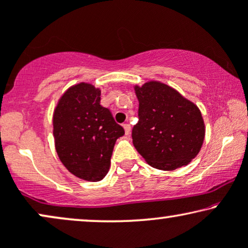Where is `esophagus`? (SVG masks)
I'll list each match as a JSON object with an SVG mask.
<instances>
[{"instance_id": "34e87169", "label": "esophagus", "mask_w": 248, "mask_h": 248, "mask_svg": "<svg viewBox=\"0 0 248 248\" xmlns=\"http://www.w3.org/2000/svg\"><path fill=\"white\" fill-rule=\"evenodd\" d=\"M124 134L129 135L130 134V126H129V124H124Z\"/></svg>"}]
</instances>
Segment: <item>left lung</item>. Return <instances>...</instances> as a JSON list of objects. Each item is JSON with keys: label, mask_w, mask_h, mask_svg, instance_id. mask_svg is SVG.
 <instances>
[{"label": "left lung", "mask_w": 248, "mask_h": 248, "mask_svg": "<svg viewBox=\"0 0 248 248\" xmlns=\"http://www.w3.org/2000/svg\"><path fill=\"white\" fill-rule=\"evenodd\" d=\"M139 122L133 143L145 161L161 170L186 166L198 155L205 139L202 112L174 88L159 81L135 86Z\"/></svg>", "instance_id": "1"}]
</instances>
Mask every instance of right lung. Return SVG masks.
Segmentation results:
<instances>
[{
  "label": "right lung",
  "instance_id": "add662e5",
  "mask_svg": "<svg viewBox=\"0 0 248 248\" xmlns=\"http://www.w3.org/2000/svg\"><path fill=\"white\" fill-rule=\"evenodd\" d=\"M52 124L56 151L67 170L84 181L103 180L124 130L101 105V90L86 82L68 88L56 106Z\"/></svg>",
  "mask_w": 248,
  "mask_h": 248
}]
</instances>
